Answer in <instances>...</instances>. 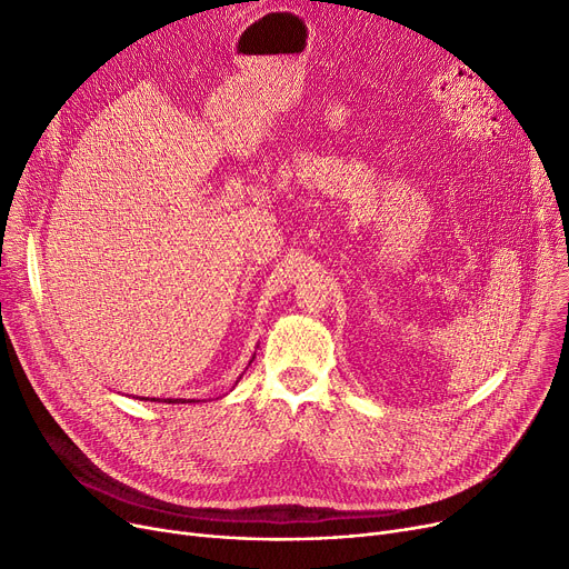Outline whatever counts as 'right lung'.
Returning a JSON list of instances; mask_svg holds the SVG:
<instances>
[{
    "instance_id": "right-lung-1",
    "label": "right lung",
    "mask_w": 569,
    "mask_h": 569,
    "mask_svg": "<svg viewBox=\"0 0 569 569\" xmlns=\"http://www.w3.org/2000/svg\"><path fill=\"white\" fill-rule=\"evenodd\" d=\"M253 357H256V352H253ZM253 357H251V362H253ZM251 362H249V365H251ZM239 378H242V376H239ZM239 378L234 380V385L239 382ZM140 401H159V403H198L196 399H163V401H161V399H140Z\"/></svg>"
}]
</instances>
